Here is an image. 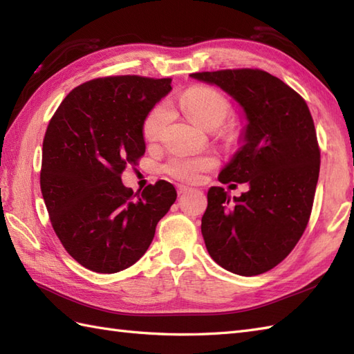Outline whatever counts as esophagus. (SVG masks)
Returning <instances> with one entry per match:
<instances>
[{
  "mask_svg": "<svg viewBox=\"0 0 354 354\" xmlns=\"http://www.w3.org/2000/svg\"><path fill=\"white\" fill-rule=\"evenodd\" d=\"M176 190H178V194H184V193H187V192H190L192 189H190V187H187V185L178 184V185H176Z\"/></svg>",
  "mask_w": 354,
  "mask_h": 354,
  "instance_id": "obj_1",
  "label": "esophagus"
}]
</instances>
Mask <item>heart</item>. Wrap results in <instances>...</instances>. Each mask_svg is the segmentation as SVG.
I'll use <instances>...</instances> for the list:
<instances>
[{
    "label": "heart",
    "instance_id": "b5f03b06",
    "mask_svg": "<svg viewBox=\"0 0 354 354\" xmlns=\"http://www.w3.org/2000/svg\"><path fill=\"white\" fill-rule=\"evenodd\" d=\"M178 106L190 117L194 124L202 129L213 131L219 127L230 114V103L225 95L208 86H192L178 99ZM170 109L160 103L149 112L142 124V133L149 142L161 138L165 124L169 122ZM217 160L213 155H171L162 165L165 175L183 183H199L204 173L214 169Z\"/></svg>",
    "mask_w": 354,
    "mask_h": 354
}]
</instances>
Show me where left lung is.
Returning <instances> with one entry per match:
<instances>
[{
	"label": "left lung",
	"instance_id": "obj_1",
	"mask_svg": "<svg viewBox=\"0 0 354 354\" xmlns=\"http://www.w3.org/2000/svg\"><path fill=\"white\" fill-rule=\"evenodd\" d=\"M219 86L243 109L239 150L219 175L222 184L246 183L232 198L208 190L201 231L212 259L232 274L252 277L288 257L309 222L319 176V147L304 99L261 70L194 73ZM234 185V184H231Z\"/></svg>",
	"mask_w": 354,
	"mask_h": 354
}]
</instances>
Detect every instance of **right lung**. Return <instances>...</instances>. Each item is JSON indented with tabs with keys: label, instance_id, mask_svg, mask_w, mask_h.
<instances>
[{
	"label": "right lung",
	"instance_id": "1",
	"mask_svg": "<svg viewBox=\"0 0 354 354\" xmlns=\"http://www.w3.org/2000/svg\"><path fill=\"white\" fill-rule=\"evenodd\" d=\"M171 79L111 76L74 88L50 120L41 192L56 236L89 270L114 274L138 261L176 201L167 181L133 193L122 173L146 152L142 124Z\"/></svg>",
	"mask_w": 354,
	"mask_h": 354
}]
</instances>
